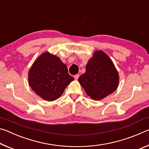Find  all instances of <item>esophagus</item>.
<instances>
[{
	"instance_id": "esophagus-1",
	"label": "esophagus",
	"mask_w": 149,
	"mask_h": 149,
	"mask_svg": "<svg viewBox=\"0 0 149 149\" xmlns=\"http://www.w3.org/2000/svg\"><path fill=\"white\" fill-rule=\"evenodd\" d=\"M79 74H76V75H74V78H75V80H77V79H78V78H79Z\"/></svg>"
}]
</instances>
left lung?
Masks as SVG:
<instances>
[{"instance_id":"obj_1","label":"left lung","mask_w":149,"mask_h":149,"mask_svg":"<svg viewBox=\"0 0 149 149\" xmlns=\"http://www.w3.org/2000/svg\"><path fill=\"white\" fill-rule=\"evenodd\" d=\"M78 81L88 96L99 100L117 89L119 75L109 56L102 50H97L87 62L85 73Z\"/></svg>"}]
</instances>
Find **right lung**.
Segmentation results:
<instances>
[{"mask_svg": "<svg viewBox=\"0 0 149 149\" xmlns=\"http://www.w3.org/2000/svg\"><path fill=\"white\" fill-rule=\"evenodd\" d=\"M74 79L60 58L48 52L35 60L28 74L29 86L47 101L58 99Z\"/></svg>", "mask_w": 149, "mask_h": 149, "instance_id": "add662e5", "label": "right lung"}]
</instances>
